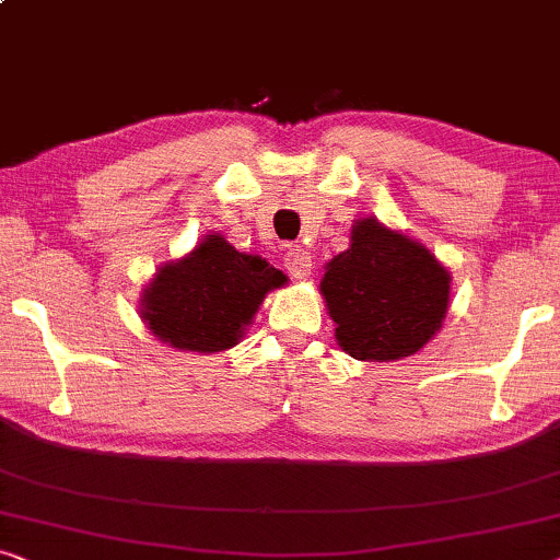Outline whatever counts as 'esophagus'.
Listing matches in <instances>:
<instances>
[{"mask_svg":"<svg viewBox=\"0 0 560 560\" xmlns=\"http://www.w3.org/2000/svg\"><path fill=\"white\" fill-rule=\"evenodd\" d=\"M283 264H287V269L294 279H306L312 273V256L302 246H289L287 254H283Z\"/></svg>","mask_w":560,"mask_h":560,"instance_id":"obj_1","label":"esophagus"}]
</instances>
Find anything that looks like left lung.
I'll return each mask as SVG.
<instances>
[{"mask_svg": "<svg viewBox=\"0 0 560 560\" xmlns=\"http://www.w3.org/2000/svg\"><path fill=\"white\" fill-rule=\"evenodd\" d=\"M350 241L319 283L337 342L350 358L368 362L413 355L446 314V269L421 243L373 218L360 220Z\"/></svg>", "mask_w": 560, "mask_h": 560, "instance_id": "left-lung-1", "label": "left lung"}]
</instances>
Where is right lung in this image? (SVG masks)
<instances>
[{"mask_svg":"<svg viewBox=\"0 0 560 560\" xmlns=\"http://www.w3.org/2000/svg\"><path fill=\"white\" fill-rule=\"evenodd\" d=\"M283 281L264 258L205 235L190 256L164 266L144 289L141 317L172 348L220 352L241 340L264 296Z\"/></svg>","mask_w":560,"mask_h":560,"instance_id":"1","label":"right lung"}]
</instances>
